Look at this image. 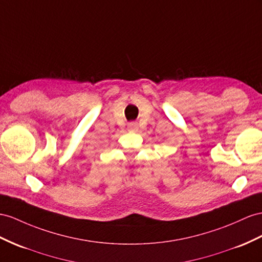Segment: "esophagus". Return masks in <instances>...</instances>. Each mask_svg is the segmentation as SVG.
Listing matches in <instances>:
<instances>
[{"label":"esophagus","instance_id":"34e87169","mask_svg":"<svg viewBox=\"0 0 262 262\" xmlns=\"http://www.w3.org/2000/svg\"><path fill=\"white\" fill-rule=\"evenodd\" d=\"M127 128H128L129 132H137L138 130V125L137 123H129L128 126H127Z\"/></svg>","mask_w":262,"mask_h":262}]
</instances>
